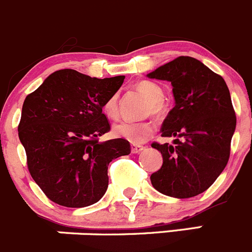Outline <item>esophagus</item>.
<instances>
[{"mask_svg": "<svg viewBox=\"0 0 252 252\" xmlns=\"http://www.w3.org/2000/svg\"><path fill=\"white\" fill-rule=\"evenodd\" d=\"M142 150H144V146H141V145H131V152H132V154H138V152H141Z\"/></svg>", "mask_w": 252, "mask_h": 252, "instance_id": "obj_1", "label": "esophagus"}]
</instances>
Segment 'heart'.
<instances>
[{
	"mask_svg": "<svg viewBox=\"0 0 252 252\" xmlns=\"http://www.w3.org/2000/svg\"><path fill=\"white\" fill-rule=\"evenodd\" d=\"M138 92H141L145 97L149 98L147 103V114L154 116H162L166 112V106L163 102V89L158 84L150 80L140 81L136 85ZM103 112L111 119L119 116V97L117 94H112L103 103ZM155 126L150 121H122L114 126V135L117 137L125 138L133 144H141L154 132Z\"/></svg>",
	"mask_w": 252,
	"mask_h": 252,
	"instance_id": "heart-1",
	"label": "heart"
}]
</instances>
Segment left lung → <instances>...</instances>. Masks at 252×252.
Wrapping results in <instances>:
<instances>
[{"label":"left lung","mask_w":252,"mask_h":252,"mask_svg":"<svg viewBox=\"0 0 252 252\" xmlns=\"http://www.w3.org/2000/svg\"><path fill=\"white\" fill-rule=\"evenodd\" d=\"M147 76L171 82L175 107L161 132L176 137L175 145H151L163 160L150 177L151 184L163 195L192 197L206 191L227 165L236 127L230 91L220 75L189 56L177 57Z\"/></svg>","instance_id":"left-lung-1"}]
</instances>
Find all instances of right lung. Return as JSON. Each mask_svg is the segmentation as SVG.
Listing matches in <instances>:
<instances>
[{
    "label": "right lung",
    "instance_id": "add662e5",
    "mask_svg": "<svg viewBox=\"0 0 252 252\" xmlns=\"http://www.w3.org/2000/svg\"><path fill=\"white\" fill-rule=\"evenodd\" d=\"M124 80L64 68L25 98L18 137L32 179L55 204L85 207L97 202L107 190L108 163L131 152L125 138L98 141L111 128L103 103Z\"/></svg>",
    "mask_w": 252,
    "mask_h": 252
}]
</instances>
